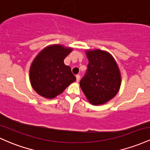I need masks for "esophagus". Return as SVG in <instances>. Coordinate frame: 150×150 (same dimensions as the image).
Masks as SVG:
<instances>
[{
    "label": "esophagus",
    "instance_id": "esophagus-1",
    "mask_svg": "<svg viewBox=\"0 0 150 150\" xmlns=\"http://www.w3.org/2000/svg\"><path fill=\"white\" fill-rule=\"evenodd\" d=\"M76 81H79V80H80V75L79 74H77L76 76Z\"/></svg>",
    "mask_w": 150,
    "mask_h": 150
}]
</instances>
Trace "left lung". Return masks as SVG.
<instances>
[{"label":"left lung","instance_id":"1","mask_svg":"<svg viewBox=\"0 0 150 150\" xmlns=\"http://www.w3.org/2000/svg\"><path fill=\"white\" fill-rule=\"evenodd\" d=\"M87 70L80 81V86L91 103L101 105L118 92L121 77L118 67L111 55L100 50H89Z\"/></svg>","mask_w":150,"mask_h":150}]
</instances>
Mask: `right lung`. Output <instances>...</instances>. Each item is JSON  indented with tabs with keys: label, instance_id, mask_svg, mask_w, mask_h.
I'll return each instance as SVG.
<instances>
[{
	"label": "right lung",
	"instance_id": "1",
	"mask_svg": "<svg viewBox=\"0 0 150 150\" xmlns=\"http://www.w3.org/2000/svg\"><path fill=\"white\" fill-rule=\"evenodd\" d=\"M71 48L54 45L45 48L35 57L30 69V83L39 95L53 98L76 80L64 59Z\"/></svg>",
	"mask_w": 150,
	"mask_h": 150
}]
</instances>
